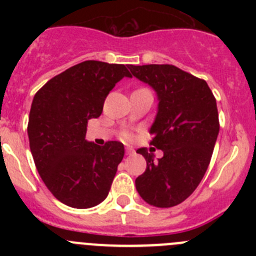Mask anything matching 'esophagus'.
<instances>
[{
	"label": "esophagus",
	"instance_id": "34e87169",
	"mask_svg": "<svg viewBox=\"0 0 256 256\" xmlns=\"http://www.w3.org/2000/svg\"><path fill=\"white\" fill-rule=\"evenodd\" d=\"M133 154H134V150H133L132 148H126V155L130 156L133 155Z\"/></svg>",
	"mask_w": 256,
	"mask_h": 256
}]
</instances>
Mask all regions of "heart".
Segmentation results:
<instances>
[{"instance_id": "b5f03b06", "label": "heart", "mask_w": 256, "mask_h": 256, "mask_svg": "<svg viewBox=\"0 0 256 256\" xmlns=\"http://www.w3.org/2000/svg\"><path fill=\"white\" fill-rule=\"evenodd\" d=\"M130 133H126V137H130Z\"/></svg>"}]
</instances>
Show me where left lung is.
Listing matches in <instances>:
<instances>
[{
  "label": "left lung",
  "mask_w": 256,
  "mask_h": 256,
  "mask_svg": "<svg viewBox=\"0 0 256 256\" xmlns=\"http://www.w3.org/2000/svg\"><path fill=\"white\" fill-rule=\"evenodd\" d=\"M128 68L156 92L159 104L150 144L164 152L154 162L148 148L137 150L148 166L136 178V188L152 206H176L195 191L209 166L219 133L216 97L204 79L174 65Z\"/></svg>",
  "instance_id": "obj_1"
}]
</instances>
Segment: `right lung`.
Here are the masks:
<instances>
[{
	"instance_id": "right-lung-1",
	"label": "right lung",
	"mask_w": 256,
	"mask_h": 256,
	"mask_svg": "<svg viewBox=\"0 0 256 256\" xmlns=\"http://www.w3.org/2000/svg\"><path fill=\"white\" fill-rule=\"evenodd\" d=\"M130 73L122 64L88 60L69 68L36 94L28 122L32 155L51 194L68 206L102 202L124 156L122 142L97 146L87 123L102 112L106 96Z\"/></svg>"
}]
</instances>
